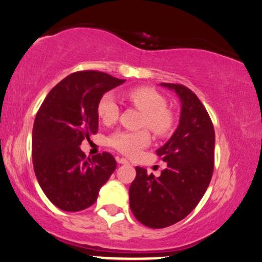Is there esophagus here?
Instances as JSON below:
<instances>
[{
    "instance_id": "1",
    "label": "esophagus",
    "mask_w": 262,
    "mask_h": 262,
    "mask_svg": "<svg viewBox=\"0 0 262 262\" xmlns=\"http://www.w3.org/2000/svg\"><path fill=\"white\" fill-rule=\"evenodd\" d=\"M117 163L124 165V164H129V161H128L126 158H117Z\"/></svg>"
}]
</instances>
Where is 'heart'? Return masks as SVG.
Masks as SVG:
<instances>
[{"instance_id":"heart-1","label":"heart","mask_w":262,"mask_h":262,"mask_svg":"<svg viewBox=\"0 0 262 262\" xmlns=\"http://www.w3.org/2000/svg\"><path fill=\"white\" fill-rule=\"evenodd\" d=\"M127 98L143 112L142 126L149 127L157 135H165L171 130L173 117L166 109L163 95L147 86L134 88L127 91ZM120 109L112 94H104L98 101L97 115L103 122L113 123L119 117ZM150 143L148 129L138 132L116 130L106 139V145L127 157H135Z\"/></svg>"}]
</instances>
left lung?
I'll return each mask as SVG.
<instances>
[{"label":"left lung","instance_id":"obj_1","mask_svg":"<svg viewBox=\"0 0 262 262\" xmlns=\"http://www.w3.org/2000/svg\"><path fill=\"white\" fill-rule=\"evenodd\" d=\"M182 102L179 126L157 149L167 167L159 177L136 166L129 186L133 215L154 229L172 226L189 215L208 189L215 163V130L208 112L193 91L182 84L161 83Z\"/></svg>","mask_w":262,"mask_h":262}]
</instances>
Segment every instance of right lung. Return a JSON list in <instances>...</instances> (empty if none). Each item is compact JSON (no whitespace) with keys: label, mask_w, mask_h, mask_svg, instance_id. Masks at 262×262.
Segmentation results:
<instances>
[{"label":"right lung","mask_w":262,"mask_h":262,"mask_svg":"<svg viewBox=\"0 0 262 262\" xmlns=\"http://www.w3.org/2000/svg\"><path fill=\"white\" fill-rule=\"evenodd\" d=\"M123 79L108 73L78 71L59 82L36 113L32 134L33 167L46 197L64 211L93 205L116 168L108 152H82L84 139L98 130V101Z\"/></svg>","instance_id":"obj_1"}]
</instances>
